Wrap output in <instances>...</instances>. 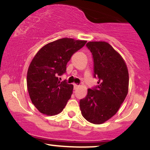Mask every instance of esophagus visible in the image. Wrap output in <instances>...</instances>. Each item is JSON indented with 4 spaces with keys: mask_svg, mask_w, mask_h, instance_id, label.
<instances>
[{
    "mask_svg": "<svg viewBox=\"0 0 150 150\" xmlns=\"http://www.w3.org/2000/svg\"><path fill=\"white\" fill-rule=\"evenodd\" d=\"M79 88V85H76V84H74V89L75 90H76V89H78Z\"/></svg>",
    "mask_w": 150,
    "mask_h": 150,
    "instance_id": "34e87169",
    "label": "esophagus"
}]
</instances>
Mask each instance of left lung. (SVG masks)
I'll return each instance as SVG.
<instances>
[{"label": "left lung", "mask_w": 150, "mask_h": 150, "mask_svg": "<svg viewBox=\"0 0 150 150\" xmlns=\"http://www.w3.org/2000/svg\"><path fill=\"white\" fill-rule=\"evenodd\" d=\"M87 47L93 58L94 78L98 85L88 90L80 100L85 119L93 124H102L114 116L128 93L129 74L121 55L106 42H89Z\"/></svg>", "instance_id": "obj_1"}]
</instances>
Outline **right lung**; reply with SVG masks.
I'll list each match as a JSON object with an SVG mask.
<instances>
[{
  "instance_id": "add662e5",
  "label": "right lung",
  "mask_w": 150,
  "mask_h": 150,
  "mask_svg": "<svg viewBox=\"0 0 150 150\" xmlns=\"http://www.w3.org/2000/svg\"><path fill=\"white\" fill-rule=\"evenodd\" d=\"M87 41L72 38L59 39L42 47L30 64L27 86L33 104L42 114L61 112L70 100L73 85L60 81L66 65L75 52Z\"/></svg>"
}]
</instances>
